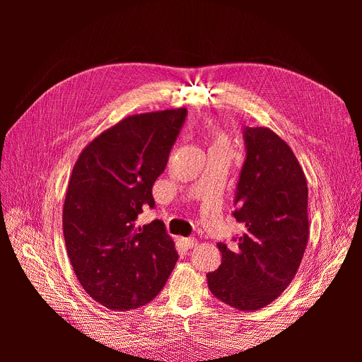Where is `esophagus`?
Here are the masks:
<instances>
[{"instance_id":"obj_1","label":"esophagus","mask_w":362,"mask_h":362,"mask_svg":"<svg viewBox=\"0 0 362 362\" xmlns=\"http://www.w3.org/2000/svg\"><path fill=\"white\" fill-rule=\"evenodd\" d=\"M178 242L184 249H192L196 246V238H178Z\"/></svg>"}]
</instances>
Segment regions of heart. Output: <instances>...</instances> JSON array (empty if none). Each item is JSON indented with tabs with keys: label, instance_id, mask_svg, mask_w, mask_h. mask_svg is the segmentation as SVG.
Segmentation results:
<instances>
[{
	"label": "heart",
	"instance_id": "1",
	"mask_svg": "<svg viewBox=\"0 0 362 362\" xmlns=\"http://www.w3.org/2000/svg\"><path fill=\"white\" fill-rule=\"evenodd\" d=\"M206 139L210 144V151H229L231 152V139L226 131L216 124L208 125Z\"/></svg>",
	"mask_w": 362,
	"mask_h": 362
}]
</instances>
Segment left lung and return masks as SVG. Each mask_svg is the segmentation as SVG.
<instances>
[{
  "label": "left lung",
  "instance_id": "1",
  "mask_svg": "<svg viewBox=\"0 0 362 362\" xmlns=\"http://www.w3.org/2000/svg\"><path fill=\"white\" fill-rule=\"evenodd\" d=\"M246 160L234 217L245 226L234 249L217 243L222 262L208 288L240 311L278 299L296 276L310 237L308 184L291 148L267 127L245 129Z\"/></svg>",
  "mask_w": 362,
  "mask_h": 362
}]
</instances>
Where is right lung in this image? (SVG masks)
I'll return each mask as SVG.
<instances>
[{
    "instance_id": "right-lung-1",
    "label": "right lung",
    "mask_w": 362,
    "mask_h": 362,
    "mask_svg": "<svg viewBox=\"0 0 362 362\" xmlns=\"http://www.w3.org/2000/svg\"><path fill=\"white\" fill-rule=\"evenodd\" d=\"M187 115L185 108L133 115L103 131L76 158L63 204V235L86 293L108 310L128 311L164 287L178 254L166 228L136 226L154 206L152 185Z\"/></svg>"
}]
</instances>
